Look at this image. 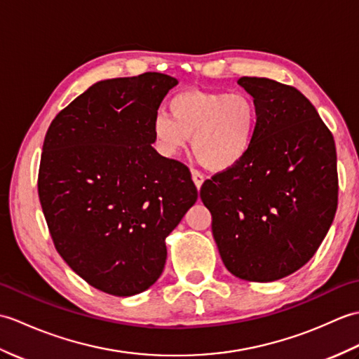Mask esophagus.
Returning <instances> with one entry per match:
<instances>
[{"label": "esophagus", "mask_w": 359, "mask_h": 359, "mask_svg": "<svg viewBox=\"0 0 359 359\" xmlns=\"http://www.w3.org/2000/svg\"><path fill=\"white\" fill-rule=\"evenodd\" d=\"M191 177H193L194 185L197 188H201L202 184H203V174L199 170H194V168H193V170H191Z\"/></svg>", "instance_id": "34e87169"}]
</instances>
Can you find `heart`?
Segmentation results:
<instances>
[{
    "mask_svg": "<svg viewBox=\"0 0 359 359\" xmlns=\"http://www.w3.org/2000/svg\"><path fill=\"white\" fill-rule=\"evenodd\" d=\"M168 114L152 120V137L166 157H174L193 137L196 157L212 171L239 165L253 147L257 106L243 93L184 90L168 102Z\"/></svg>",
    "mask_w": 359,
    "mask_h": 359,
    "instance_id": "heart-1",
    "label": "heart"
}]
</instances>
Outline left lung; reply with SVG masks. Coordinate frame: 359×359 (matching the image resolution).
<instances>
[{"label":"left lung","mask_w":359,"mask_h":359,"mask_svg":"<svg viewBox=\"0 0 359 359\" xmlns=\"http://www.w3.org/2000/svg\"><path fill=\"white\" fill-rule=\"evenodd\" d=\"M257 129L247 157L205 180L201 199L226 270L271 282L306 265L338 207L337 149L315 106L293 86L241 77Z\"/></svg>","instance_id":"left-lung-1"}]
</instances>
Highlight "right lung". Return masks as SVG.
<instances>
[{"label":"right lung","mask_w":359,"mask_h":359,"mask_svg":"<svg viewBox=\"0 0 359 359\" xmlns=\"http://www.w3.org/2000/svg\"><path fill=\"white\" fill-rule=\"evenodd\" d=\"M177 80L98 81L46 133L38 196L57 251L89 285L133 296L160 278L168 238L197 201L191 172L151 147L152 120Z\"/></svg>","instance_id":"right-lung-1"}]
</instances>
